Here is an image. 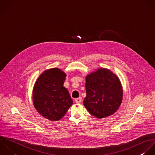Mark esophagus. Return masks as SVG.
<instances>
[{
	"instance_id": "esophagus-1",
	"label": "esophagus",
	"mask_w": 155,
	"mask_h": 155,
	"mask_svg": "<svg viewBox=\"0 0 155 155\" xmlns=\"http://www.w3.org/2000/svg\"><path fill=\"white\" fill-rule=\"evenodd\" d=\"M81 101H82L81 97H79V98H75V101L76 103H80L81 102Z\"/></svg>"
}]
</instances>
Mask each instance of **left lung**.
Instances as JSON below:
<instances>
[{
	"label": "left lung",
	"instance_id": "obj_1",
	"mask_svg": "<svg viewBox=\"0 0 155 155\" xmlns=\"http://www.w3.org/2000/svg\"><path fill=\"white\" fill-rule=\"evenodd\" d=\"M86 97L83 104L97 118L114 114L120 107L123 90L119 78L107 68H99L86 77Z\"/></svg>",
	"mask_w": 155,
	"mask_h": 155
}]
</instances>
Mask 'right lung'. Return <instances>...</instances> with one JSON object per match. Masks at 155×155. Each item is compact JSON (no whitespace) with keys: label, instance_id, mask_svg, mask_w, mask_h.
<instances>
[{"label":"right lung","instance_id":"1","mask_svg":"<svg viewBox=\"0 0 155 155\" xmlns=\"http://www.w3.org/2000/svg\"><path fill=\"white\" fill-rule=\"evenodd\" d=\"M66 74L55 68L45 71L35 81L32 102L43 117L55 121L61 120L73 104L68 90L63 86Z\"/></svg>","mask_w":155,"mask_h":155}]
</instances>
